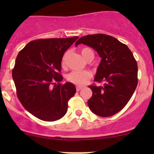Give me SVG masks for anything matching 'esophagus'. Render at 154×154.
<instances>
[{
  "instance_id": "1",
  "label": "esophagus",
  "mask_w": 154,
  "mask_h": 154,
  "mask_svg": "<svg viewBox=\"0 0 154 154\" xmlns=\"http://www.w3.org/2000/svg\"><path fill=\"white\" fill-rule=\"evenodd\" d=\"M82 87H79V86H77V87H76V91L78 92V91H80V90H82Z\"/></svg>"
}]
</instances>
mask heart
<instances>
[{
	"label": "heart",
	"instance_id": "b5f03b06",
	"mask_svg": "<svg viewBox=\"0 0 154 154\" xmlns=\"http://www.w3.org/2000/svg\"><path fill=\"white\" fill-rule=\"evenodd\" d=\"M81 54L82 57L87 61H91L94 58V52L91 48L85 47L81 49ZM68 56V52L63 54L61 59V66L65 67L66 64V59ZM92 77V74L88 71H73L70 72L66 76V79L68 82L72 83L77 86H83L89 82Z\"/></svg>",
	"mask_w": 154,
	"mask_h": 154
}]
</instances>
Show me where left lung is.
<instances>
[{"label":"left lung","instance_id":"1","mask_svg":"<svg viewBox=\"0 0 154 154\" xmlns=\"http://www.w3.org/2000/svg\"><path fill=\"white\" fill-rule=\"evenodd\" d=\"M82 43L98 52L101 61L94 81L102 86L90 85L93 91L88 104L96 115L108 117L123 109L137 85V64L125 44L110 35H88L80 38L75 46Z\"/></svg>","mask_w":154,"mask_h":154}]
</instances>
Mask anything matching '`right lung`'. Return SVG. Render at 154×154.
<instances>
[{
    "instance_id": "obj_1",
    "label": "right lung",
    "mask_w": 154,
    "mask_h": 154,
    "mask_svg": "<svg viewBox=\"0 0 154 154\" xmlns=\"http://www.w3.org/2000/svg\"><path fill=\"white\" fill-rule=\"evenodd\" d=\"M78 38L38 39L19 51L12 77L19 101L35 117L54 122L66 113L76 88L71 82L59 83L63 79L61 59Z\"/></svg>"
}]
</instances>
